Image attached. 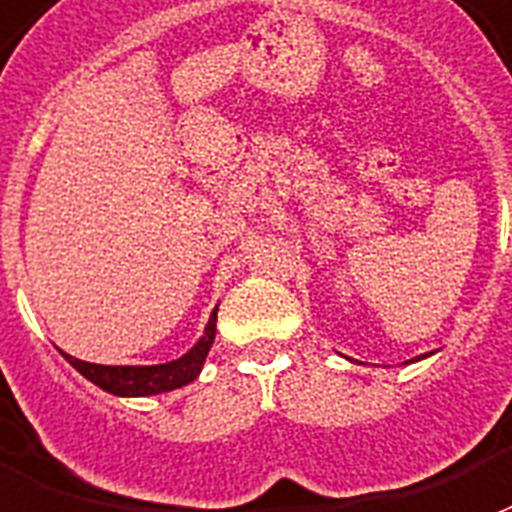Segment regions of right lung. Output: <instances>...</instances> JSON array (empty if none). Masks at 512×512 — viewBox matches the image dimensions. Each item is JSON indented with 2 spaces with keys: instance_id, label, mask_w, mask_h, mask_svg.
<instances>
[{
  "instance_id": "1",
  "label": "right lung",
  "mask_w": 512,
  "mask_h": 512,
  "mask_svg": "<svg viewBox=\"0 0 512 512\" xmlns=\"http://www.w3.org/2000/svg\"><path fill=\"white\" fill-rule=\"evenodd\" d=\"M215 322H218V311L210 316V324H207V330H204V338H201L185 357H179V360L166 365H95L84 363V360H76V357H70V354L65 352L62 354H65V360L76 368L78 374L87 376L89 382H95L98 387H103L106 393H169V390H177L182 384H190L199 376L201 365H204V357H207L212 341H215Z\"/></svg>"
}]
</instances>
